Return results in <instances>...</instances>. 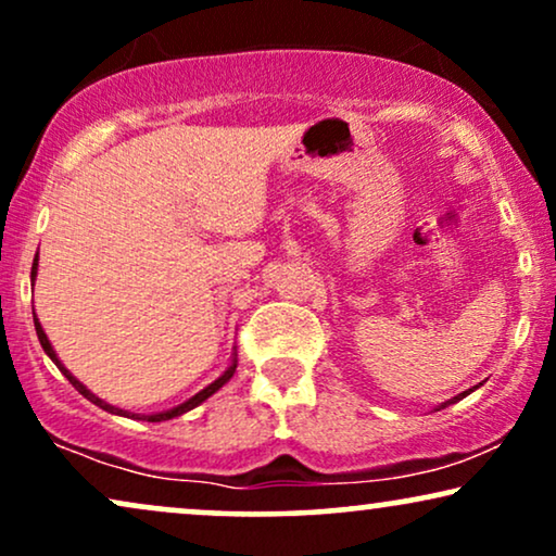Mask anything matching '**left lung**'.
I'll use <instances>...</instances> for the list:
<instances>
[{"instance_id":"8db88e82","label":"left lung","mask_w":556,"mask_h":556,"mask_svg":"<svg viewBox=\"0 0 556 556\" xmlns=\"http://www.w3.org/2000/svg\"><path fill=\"white\" fill-rule=\"evenodd\" d=\"M459 397H465V395H459ZM459 397H454V400H448V403H444V407H446V405H452V403H456V400H459Z\"/></svg>"}]
</instances>
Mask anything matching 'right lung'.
I'll use <instances>...</instances> for the list:
<instances>
[{
	"label": "right lung",
	"mask_w": 556,
	"mask_h": 556,
	"mask_svg": "<svg viewBox=\"0 0 556 556\" xmlns=\"http://www.w3.org/2000/svg\"><path fill=\"white\" fill-rule=\"evenodd\" d=\"M35 269H38V256H35V262H33V271H30V277H33V279H35V274H38V271H35ZM33 315H35V313H33ZM35 333H38V341H40V346H43L46 354L51 356V362H55V367H59V369L63 371V375H66L68 382H72L74 388L79 390L84 397L91 400V403H94V405H100L102 410L117 413V416H128V418H136V420H149V424H161V420H172V418L181 416V413L192 410V407H197V405H200V403H205V400H207L210 395H213V392L220 390L223 384H226L228 379L233 377V371H236V359H233V364H230V367L226 369V375H223V377H217L215 382L210 384V388H205V390H202V392H197V395H194V397H189L187 403H181V405H177V407H172V410H164V413H153V416H138V413H128V410H121V407H115V405H108V403H104V400H100V397H97V395H91V392H89L87 388H84V384H81L79 379H76L74 375H68V369L63 367V364L59 362V356H55V351H53V346H51V341H48V336L43 333V328H40L38 318H35Z\"/></svg>",
	"instance_id": "obj_1"
}]
</instances>
